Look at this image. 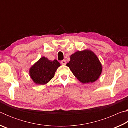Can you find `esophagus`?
I'll return each mask as SVG.
<instances>
[{
    "instance_id": "34e87169",
    "label": "esophagus",
    "mask_w": 128,
    "mask_h": 128,
    "mask_svg": "<svg viewBox=\"0 0 128 128\" xmlns=\"http://www.w3.org/2000/svg\"><path fill=\"white\" fill-rule=\"evenodd\" d=\"M61 64H62V65H66V60H62V61H61Z\"/></svg>"
}]
</instances>
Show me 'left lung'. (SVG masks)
<instances>
[{
  "label": "left lung",
  "mask_w": 128,
  "mask_h": 128,
  "mask_svg": "<svg viewBox=\"0 0 128 128\" xmlns=\"http://www.w3.org/2000/svg\"><path fill=\"white\" fill-rule=\"evenodd\" d=\"M66 66L83 84L96 81L102 72V66L98 57L89 50L78 51L71 55L70 60Z\"/></svg>",
  "instance_id": "left-lung-1"
}]
</instances>
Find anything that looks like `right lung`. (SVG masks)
<instances>
[{"mask_svg": "<svg viewBox=\"0 0 128 128\" xmlns=\"http://www.w3.org/2000/svg\"><path fill=\"white\" fill-rule=\"evenodd\" d=\"M60 64L58 60H50L47 58H40L29 69V74L34 83L45 85L52 78Z\"/></svg>", "mask_w": 128, "mask_h": 128, "instance_id": "obj_1", "label": "right lung"}]
</instances>
